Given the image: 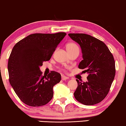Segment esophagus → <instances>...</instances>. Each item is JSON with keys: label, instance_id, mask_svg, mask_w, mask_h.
<instances>
[{"label": "esophagus", "instance_id": "obj_1", "mask_svg": "<svg viewBox=\"0 0 126 126\" xmlns=\"http://www.w3.org/2000/svg\"><path fill=\"white\" fill-rule=\"evenodd\" d=\"M69 79L68 78L65 77V76H64V75L62 76V80H67V79Z\"/></svg>", "mask_w": 126, "mask_h": 126}]
</instances>
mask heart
Returning <instances> with one entry per match:
<instances>
[{
    "instance_id": "b5f03b06",
    "label": "heart",
    "mask_w": 126,
    "mask_h": 126,
    "mask_svg": "<svg viewBox=\"0 0 126 126\" xmlns=\"http://www.w3.org/2000/svg\"><path fill=\"white\" fill-rule=\"evenodd\" d=\"M65 47H66V49L68 52H72V51L75 50V49H79L77 44L74 43V42H70V43H68L66 45Z\"/></svg>"
}]
</instances>
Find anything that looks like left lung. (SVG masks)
<instances>
[{
  "label": "left lung",
  "instance_id": "1",
  "mask_svg": "<svg viewBox=\"0 0 126 126\" xmlns=\"http://www.w3.org/2000/svg\"><path fill=\"white\" fill-rule=\"evenodd\" d=\"M80 45L83 60L78 65L83 73L88 74L87 81L78 87L74 97L84 105H94L102 102L110 91L115 75V63L109 48L101 40L86 33H68Z\"/></svg>",
  "mask_w": 126,
  "mask_h": 126
}]
</instances>
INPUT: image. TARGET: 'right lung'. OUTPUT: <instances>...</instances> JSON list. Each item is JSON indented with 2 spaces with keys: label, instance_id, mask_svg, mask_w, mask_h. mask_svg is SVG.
I'll use <instances>...</instances> for the list:
<instances>
[{
  "label": "right lung",
  "instance_id": "obj_1",
  "mask_svg": "<svg viewBox=\"0 0 126 126\" xmlns=\"http://www.w3.org/2000/svg\"><path fill=\"white\" fill-rule=\"evenodd\" d=\"M65 32L33 33L17 42L8 62L9 81L17 96L32 107L47 104L53 97V87L61 80V75L51 71L45 77L40 67L51 59Z\"/></svg>",
  "mask_w": 126,
  "mask_h": 126
}]
</instances>
